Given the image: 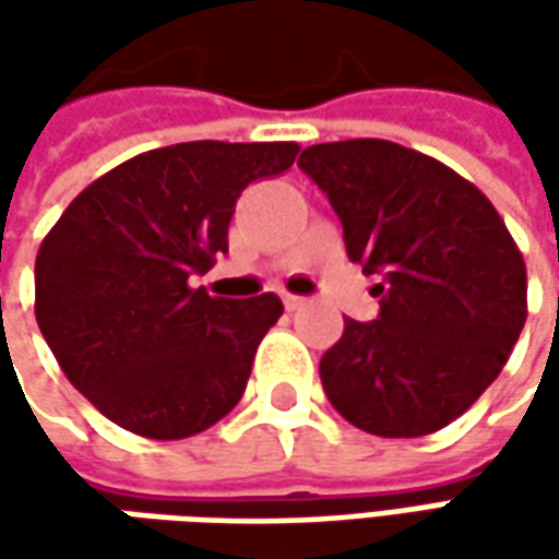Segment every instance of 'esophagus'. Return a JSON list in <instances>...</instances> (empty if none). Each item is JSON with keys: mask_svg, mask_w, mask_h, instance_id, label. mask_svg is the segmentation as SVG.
I'll list each match as a JSON object with an SVG mask.
<instances>
[{"mask_svg": "<svg viewBox=\"0 0 559 559\" xmlns=\"http://www.w3.org/2000/svg\"><path fill=\"white\" fill-rule=\"evenodd\" d=\"M283 301H286V308H289V311H301V308L308 305V298H301V295H286Z\"/></svg>", "mask_w": 559, "mask_h": 559, "instance_id": "obj_1", "label": "esophagus"}]
</instances>
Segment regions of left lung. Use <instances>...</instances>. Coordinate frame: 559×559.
<instances>
[{
    "label": "left lung",
    "mask_w": 559,
    "mask_h": 559,
    "mask_svg": "<svg viewBox=\"0 0 559 559\" xmlns=\"http://www.w3.org/2000/svg\"><path fill=\"white\" fill-rule=\"evenodd\" d=\"M298 167L326 192L348 258L379 273V317H345L323 392L382 439L439 432L504 370L526 323V261L495 204L448 164L389 140L323 142Z\"/></svg>",
    "instance_id": "left-lung-1"
}]
</instances>
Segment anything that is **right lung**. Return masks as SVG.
<instances>
[{"label":"right lung","mask_w":559,"mask_h":559,"mask_svg":"<svg viewBox=\"0 0 559 559\" xmlns=\"http://www.w3.org/2000/svg\"><path fill=\"white\" fill-rule=\"evenodd\" d=\"M295 142H177L102 174L43 239L36 323L76 392L123 429L204 432L246 392L283 301L217 298L192 276L226 251L236 199L280 177Z\"/></svg>","instance_id":"add662e5"}]
</instances>
